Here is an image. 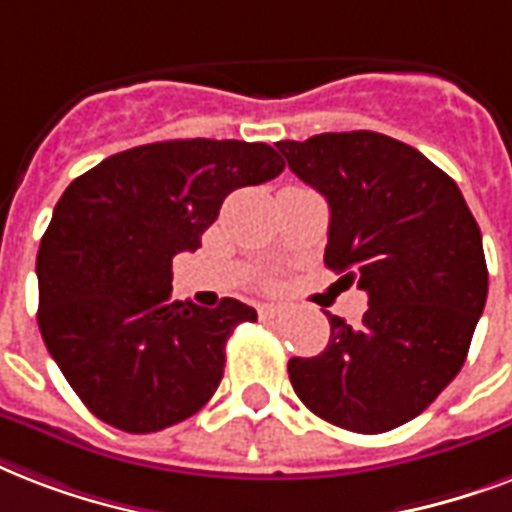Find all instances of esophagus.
Wrapping results in <instances>:
<instances>
[{
  "instance_id": "obj_1",
  "label": "esophagus",
  "mask_w": 512,
  "mask_h": 512,
  "mask_svg": "<svg viewBox=\"0 0 512 512\" xmlns=\"http://www.w3.org/2000/svg\"><path fill=\"white\" fill-rule=\"evenodd\" d=\"M280 312H283V307H280V304H261L259 307L261 318H277Z\"/></svg>"
}]
</instances>
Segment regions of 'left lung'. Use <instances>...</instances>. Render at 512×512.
I'll list each match as a JSON object with an SVG mask.
<instances>
[{
	"label": "left lung",
	"mask_w": 512,
	"mask_h": 512,
	"mask_svg": "<svg viewBox=\"0 0 512 512\" xmlns=\"http://www.w3.org/2000/svg\"><path fill=\"white\" fill-rule=\"evenodd\" d=\"M277 149L328 200L326 267L368 293L360 326L328 315L326 350L288 360L293 390L352 433L406 425L467 358L489 293L481 229L459 186L403 141L352 130Z\"/></svg>",
	"instance_id": "left-lung-1"
}]
</instances>
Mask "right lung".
<instances>
[{"label": "right lung", "mask_w": 512, "mask_h": 512, "mask_svg": "<svg viewBox=\"0 0 512 512\" xmlns=\"http://www.w3.org/2000/svg\"><path fill=\"white\" fill-rule=\"evenodd\" d=\"M269 144L184 138L112 154L69 184L37 253L39 331L95 417L157 433L197 414L224 376V347L256 310L170 299L173 259L240 186L280 176Z\"/></svg>", "instance_id": "right-lung-1"}]
</instances>
